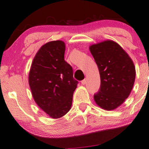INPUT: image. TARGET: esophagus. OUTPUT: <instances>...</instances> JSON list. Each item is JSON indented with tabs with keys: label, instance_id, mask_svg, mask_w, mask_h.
<instances>
[{
	"label": "esophagus",
	"instance_id": "esophagus-1",
	"mask_svg": "<svg viewBox=\"0 0 149 149\" xmlns=\"http://www.w3.org/2000/svg\"><path fill=\"white\" fill-rule=\"evenodd\" d=\"M86 84V79H84L81 81V84H83V85H85Z\"/></svg>",
	"mask_w": 149,
	"mask_h": 149
}]
</instances>
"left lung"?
Here are the masks:
<instances>
[{"label":"left lung","instance_id":"8db88e82","mask_svg":"<svg viewBox=\"0 0 149 149\" xmlns=\"http://www.w3.org/2000/svg\"><path fill=\"white\" fill-rule=\"evenodd\" d=\"M100 71L101 84L94 95L95 102L107 111L120 106L129 96L135 79L133 61L122 47L106 41L90 47Z\"/></svg>","mask_w":149,"mask_h":149}]
</instances>
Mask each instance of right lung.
I'll return each mask as SVG.
<instances>
[{
  "mask_svg": "<svg viewBox=\"0 0 149 149\" xmlns=\"http://www.w3.org/2000/svg\"><path fill=\"white\" fill-rule=\"evenodd\" d=\"M65 43L48 42L36 53L29 74L32 96L37 105L52 118L63 117L70 110L78 81L72 66L64 60Z\"/></svg>",
  "mask_w": 149,
  "mask_h": 149,
  "instance_id": "1",
  "label": "right lung"
}]
</instances>
